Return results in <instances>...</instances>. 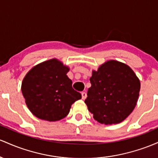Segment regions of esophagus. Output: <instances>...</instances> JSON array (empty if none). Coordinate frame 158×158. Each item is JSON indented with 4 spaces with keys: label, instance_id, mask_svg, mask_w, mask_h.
Wrapping results in <instances>:
<instances>
[{
    "label": "esophagus",
    "instance_id": "34e87169",
    "mask_svg": "<svg viewBox=\"0 0 158 158\" xmlns=\"http://www.w3.org/2000/svg\"><path fill=\"white\" fill-rule=\"evenodd\" d=\"M81 95H82V99H86V96H87V95H86V93H85V92H82V93H81Z\"/></svg>",
    "mask_w": 158,
    "mask_h": 158
}]
</instances>
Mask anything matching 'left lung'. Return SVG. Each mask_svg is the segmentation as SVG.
Instances as JSON below:
<instances>
[{
  "instance_id": "obj_1",
  "label": "left lung",
  "mask_w": 158,
  "mask_h": 158,
  "mask_svg": "<svg viewBox=\"0 0 158 158\" xmlns=\"http://www.w3.org/2000/svg\"><path fill=\"white\" fill-rule=\"evenodd\" d=\"M85 103L96 121L105 125L119 123L136 107L140 82L128 65L109 60L93 71Z\"/></svg>"
}]
</instances>
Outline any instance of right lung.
Segmentation results:
<instances>
[{
  "mask_svg": "<svg viewBox=\"0 0 158 158\" xmlns=\"http://www.w3.org/2000/svg\"><path fill=\"white\" fill-rule=\"evenodd\" d=\"M69 68L56 59L35 65L26 74L22 92L31 112L40 119L58 121L69 114L72 104L81 98L66 75Z\"/></svg>",
  "mask_w": 158,
  "mask_h": 158,
  "instance_id": "add662e5",
  "label": "right lung"
}]
</instances>
